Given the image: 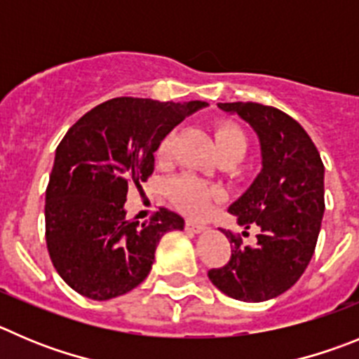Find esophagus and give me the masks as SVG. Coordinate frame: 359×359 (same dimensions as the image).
<instances>
[{"label":"esophagus","mask_w":359,"mask_h":359,"mask_svg":"<svg viewBox=\"0 0 359 359\" xmlns=\"http://www.w3.org/2000/svg\"><path fill=\"white\" fill-rule=\"evenodd\" d=\"M186 229H187V231L195 232V234H200V232H203L208 227H205V225H202V224H196V222H193V219H187Z\"/></svg>","instance_id":"1"}]
</instances>
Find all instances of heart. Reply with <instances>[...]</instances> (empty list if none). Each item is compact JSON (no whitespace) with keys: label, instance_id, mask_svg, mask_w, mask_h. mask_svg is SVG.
<instances>
[{"label":"heart","instance_id":"obj_1","mask_svg":"<svg viewBox=\"0 0 359 359\" xmlns=\"http://www.w3.org/2000/svg\"><path fill=\"white\" fill-rule=\"evenodd\" d=\"M215 140L218 151L234 150L243 154L247 141H245V134L241 128L234 123H219L215 130ZM170 150H172V135H166L161 141L159 148H157V157L161 161L170 157ZM168 193L177 203V208L182 209L186 215L191 216H202L211 209L212 202L222 196V191L218 187L211 186V184L203 182L202 179L195 175H180L173 179L168 186Z\"/></svg>","mask_w":359,"mask_h":359}]
</instances>
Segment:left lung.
I'll use <instances>...</instances> for the list:
<instances>
[{"label":"left lung","instance_id":"obj_1","mask_svg":"<svg viewBox=\"0 0 359 359\" xmlns=\"http://www.w3.org/2000/svg\"><path fill=\"white\" fill-rule=\"evenodd\" d=\"M256 132L261 172L247 191L229 205L245 229L259 227L254 247L241 245L231 231L232 254L209 279L225 295L264 302L290 290L308 268L324 216V164L311 137L292 116L261 103H218Z\"/></svg>","mask_w":359,"mask_h":359}]
</instances>
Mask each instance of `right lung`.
<instances>
[{
	"label": "right lung",
	"instance_id": "obj_1",
	"mask_svg": "<svg viewBox=\"0 0 359 359\" xmlns=\"http://www.w3.org/2000/svg\"><path fill=\"white\" fill-rule=\"evenodd\" d=\"M205 105L112 98L66 132L55 150L44 215L51 263L69 288L109 300L147 279L161 238L182 231L184 218L161 208L143 225L127 219L128 187L140 189L161 141Z\"/></svg>",
	"mask_w": 359,
	"mask_h": 359
}]
</instances>
